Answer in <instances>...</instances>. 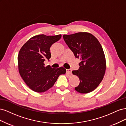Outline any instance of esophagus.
<instances>
[{
	"label": "esophagus",
	"instance_id": "1",
	"mask_svg": "<svg viewBox=\"0 0 126 126\" xmlns=\"http://www.w3.org/2000/svg\"><path fill=\"white\" fill-rule=\"evenodd\" d=\"M66 72L68 74H71L72 72V69H66Z\"/></svg>",
	"mask_w": 126,
	"mask_h": 126
}]
</instances>
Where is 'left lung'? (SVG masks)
Segmentation results:
<instances>
[{
	"mask_svg": "<svg viewBox=\"0 0 126 126\" xmlns=\"http://www.w3.org/2000/svg\"><path fill=\"white\" fill-rule=\"evenodd\" d=\"M63 38L76 58L81 60L79 69L72 71L80 80L75 89L81 94L91 92L99 85L105 73L106 59L101 45L88 32L64 35Z\"/></svg>",
	"mask_w": 126,
	"mask_h": 126,
	"instance_id": "1",
	"label": "left lung"
}]
</instances>
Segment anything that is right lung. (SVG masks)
<instances>
[{
	"instance_id": "obj_1",
	"label": "right lung",
	"mask_w": 126,
	"mask_h": 126,
	"mask_svg": "<svg viewBox=\"0 0 126 126\" xmlns=\"http://www.w3.org/2000/svg\"><path fill=\"white\" fill-rule=\"evenodd\" d=\"M62 35H39L31 38L23 45L18 56V68L22 79L30 89L43 93L51 88L59 76L66 73L63 67H45L44 62L51 57L50 48Z\"/></svg>"
}]
</instances>
